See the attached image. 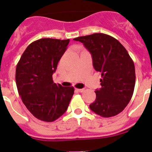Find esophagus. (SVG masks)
<instances>
[{
    "label": "esophagus",
    "mask_w": 152,
    "mask_h": 152,
    "mask_svg": "<svg viewBox=\"0 0 152 152\" xmlns=\"http://www.w3.org/2000/svg\"><path fill=\"white\" fill-rule=\"evenodd\" d=\"M76 91L79 92H83L85 91V88H76Z\"/></svg>",
    "instance_id": "esophagus-1"
}]
</instances>
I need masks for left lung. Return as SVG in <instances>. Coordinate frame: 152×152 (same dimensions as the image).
I'll use <instances>...</instances> for the list:
<instances>
[{
	"instance_id": "1",
	"label": "left lung",
	"mask_w": 152,
	"mask_h": 152,
	"mask_svg": "<svg viewBox=\"0 0 152 152\" xmlns=\"http://www.w3.org/2000/svg\"><path fill=\"white\" fill-rule=\"evenodd\" d=\"M92 57L93 66L102 73L101 88L89 107L96 114L110 117L122 112L130 102L136 83L132 58L119 41L103 33L78 37Z\"/></svg>"
}]
</instances>
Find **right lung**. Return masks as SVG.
I'll list each match as a JSON object with an SVG mask.
<instances>
[{"instance_id":"1","label":"right lung","mask_w":152,"mask_h":152,"mask_svg":"<svg viewBox=\"0 0 152 152\" xmlns=\"http://www.w3.org/2000/svg\"><path fill=\"white\" fill-rule=\"evenodd\" d=\"M69 39H42L31 43L16 69V83L23 104L39 120L53 122L67 109L73 87L53 81V73L67 48Z\"/></svg>"}]
</instances>
